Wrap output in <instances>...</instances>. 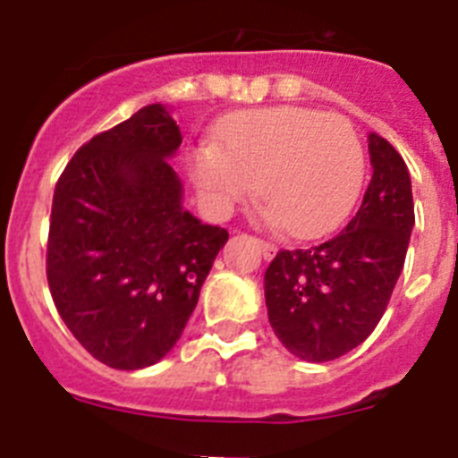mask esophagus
<instances>
[{"label": "esophagus", "instance_id": "34e87169", "mask_svg": "<svg viewBox=\"0 0 458 458\" xmlns=\"http://www.w3.org/2000/svg\"><path fill=\"white\" fill-rule=\"evenodd\" d=\"M259 248H261L264 259H273L275 252H277V248H275L273 242H268V241H259Z\"/></svg>", "mask_w": 458, "mask_h": 458}]
</instances>
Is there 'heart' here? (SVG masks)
<instances>
[{"mask_svg": "<svg viewBox=\"0 0 458 458\" xmlns=\"http://www.w3.org/2000/svg\"><path fill=\"white\" fill-rule=\"evenodd\" d=\"M190 169L213 213L232 210L257 183L291 236L314 238L351 210L365 160L346 116L284 105L222 121L216 141L194 148Z\"/></svg>", "mask_w": 458, "mask_h": 458, "instance_id": "b5f03b06", "label": "heart"}]
</instances>
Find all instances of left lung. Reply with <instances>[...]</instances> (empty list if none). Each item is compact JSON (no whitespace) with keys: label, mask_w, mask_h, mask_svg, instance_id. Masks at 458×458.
I'll return each instance as SVG.
<instances>
[{"label":"left lung","mask_w":458,"mask_h":458,"mask_svg":"<svg viewBox=\"0 0 458 458\" xmlns=\"http://www.w3.org/2000/svg\"><path fill=\"white\" fill-rule=\"evenodd\" d=\"M371 174L358 213L307 250H279L264 277L268 321L295 358L327 362L365 342L403 270L415 206L408 167L390 141L369 135Z\"/></svg>","instance_id":"left-lung-1"}]
</instances>
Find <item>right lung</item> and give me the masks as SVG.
Here are the masks:
<instances>
[{
  "instance_id": "1",
  "label": "right lung",
  "mask_w": 458,
  "mask_h": 458,
  "mask_svg": "<svg viewBox=\"0 0 458 458\" xmlns=\"http://www.w3.org/2000/svg\"><path fill=\"white\" fill-rule=\"evenodd\" d=\"M160 103L89 140L56 181L47 284L59 317L112 369H144L183 335L229 233L183 208Z\"/></svg>"
}]
</instances>
